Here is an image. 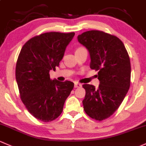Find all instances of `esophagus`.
<instances>
[{"instance_id": "esophagus-1", "label": "esophagus", "mask_w": 146, "mask_h": 146, "mask_svg": "<svg viewBox=\"0 0 146 146\" xmlns=\"http://www.w3.org/2000/svg\"><path fill=\"white\" fill-rule=\"evenodd\" d=\"M81 86H82V85H81V84H79V83H77V82L74 83V87L75 88H80V87H81Z\"/></svg>"}]
</instances>
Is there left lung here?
Segmentation results:
<instances>
[{
    "mask_svg": "<svg viewBox=\"0 0 146 146\" xmlns=\"http://www.w3.org/2000/svg\"><path fill=\"white\" fill-rule=\"evenodd\" d=\"M78 41L88 51L90 68L98 71V88L84 84L85 112L97 120L110 117L118 109L130 86L131 65L123 42L103 31H89L78 35Z\"/></svg>",
    "mask_w": 146,
    "mask_h": 146,
    "instance_id": "1",
    "label": "left lung"
}]
</instances>
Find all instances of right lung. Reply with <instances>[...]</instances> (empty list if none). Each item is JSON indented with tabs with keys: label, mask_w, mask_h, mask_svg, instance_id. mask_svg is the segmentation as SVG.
<instances>
[{
	"label": "right lung",
	"mask_w": 146,
	"mask_h": 146,
	"mask_svg": "<svg viewBox=\"0 0 146 146\" xmlns=\"http://www.w3.org/2000/svg\"><path fill=\"white\" fill-rule=\"evenodd\" d=\"M74 33L50 32L33 37L23 46L16 65V80L26 109L37 120L52 121L62 113L74 83L50 79V70L62 59Z\"/></svg>",
	"instance_id": "right-lung-1"
}]
</instances>
